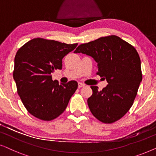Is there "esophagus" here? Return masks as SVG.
<instances>
[{
    "label": "esophagus",
    "instance_id": "34e87169",
    "mask_svg": "<svg viewBox=\"0 0 156 156\" xmlns=\"http://www.w3.org/2000/svg\"><path fill=\"white\" fill-rule=\"evenodd\" d=\"M84 86H85V84H82V83H81V82H79L78 83V87H79V88H81V87H84Z\"/></svg>",
    "mask_w": 156,
    "mask_h": 156
}]
</instances>
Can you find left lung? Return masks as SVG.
<instances>
[{"instance_id":"left-lung-1","label":"left lung","mask_w":156,"mask_h":156,"mask_svg":"<svg viewBox=\"0 0 156 156\" xmlns=\"http://www.w3.org/2000/svg\"><path fill=\"white\" fill-rule=\"evenodd\" d=\"M74 52L92 57L97 63V74L108 84L101 91L91 87L93 94L87 103L91 114L105 123L122 118L133 105L142 81L136 49L118 36L111 35L80 44Z\"/></svg>"}]
</instances>
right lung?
Segmentation results:
<instances>
[{"label":"right lung","mask_w":156,"mask_h":156,"mask_svg":"<svg viewBox=\"0 0 156 156\" xmlns=\"http://www.w3.org/2000/svg\"><path fill=\"white\" fill-rule=\"evenodd\" d=\"M77 46L35 38L17 52L13 79L18 94L30 114L43 121L56 119L65 112L78 87L76 81L59 84L52 80L55 69H61L62 59Z\"/></svg>","instance_id":"right-lung-1"}]
</instances>
